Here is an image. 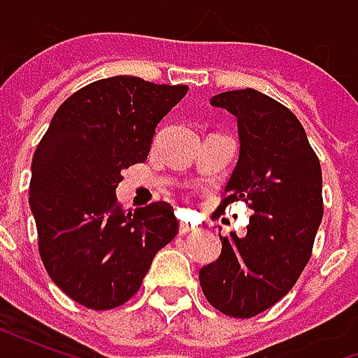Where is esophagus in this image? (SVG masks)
Listing matches in <instances>:
<instances>
[{"instance_id":"esophagus-1","label":"esophagus","mask_w":358,"mask_h":358,"mask_svg":"<svg viewBox=\"0 0 358 358\" xmlns=\"http://www.w3.org/2000/svg\"><path fill=\"white\" fill-rule=\"evenodd\" d=\"M178 232L182 234V236H186V234H189V232H195V228L192 224H187V222H180Z\"/></svg>"}]
</instances>
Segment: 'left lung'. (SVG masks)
Returning a JSON list of instances; mask_svg holds the SVG:
<instances>
[{
  "label": "left lung",
  "instance_id": "obj_1",
  "mask_svg": "<svg viewBox=\"0 0 358 358\" xmlns=\"http://www.w3.org/2000/svg\"><path fill=\"white\" fill-rule=\"evenodd\" d=\"M238 120L240 157L218 209L245 201L248 234L222 238L215 263L199 270L210 305L234 318L263 313L292 289L307 266L322 220V171L305 128L282 103L257 90L210 97Z\"/></svg>",
  "mask_w": 358,
  "mask_h": 358
}]
</instances>
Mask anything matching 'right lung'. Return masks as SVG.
I'll list each match as a JSON object with an SVG mask.
<instances>
[{"label":"right lung","mask_w":358,"mask_h":358,"mask_svg":"<svg viewBox=\"0 0 358 358\" xmlns=\"http://www.w3.org/2000/svg\"><path fill=\"white\" fill-rule=\"evenodd\" d=\"M187 86L138 76L92 82L53 115L32 159L30 209L50 278L94 310L122 305L178 232L171 203L122 210L120 172L148 159L157 124Z\"/></svg>","instance_id":"1"}]
</instances>
